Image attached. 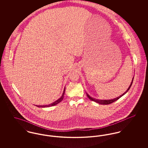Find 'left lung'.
Wrapping results in <instances>:
<instances>
[{
  "instance_id": "obj_1",
  "label": "left lung",
  "mask_w": 148,
  "mask_h": 148,
  "mask_svg": "<svg viewBox=\"0 0 148 148\" xmlns=\"http://www.w3.org/2000/svg\"><path fill=\"white\" fill-rule=\"evenodd\" d=\"M133 79H134V77H133V79H132V82H131V84L130 85V86H129V88H128V89H127V91L125 92H124L123 94H121L120 96L118 97H117V98H116L113 99H109V100H101V99H98L92 98V97H90V95H89L86 92V94L87 97L89 98V99L90 100H91L92 101H95V102H96V103H98V104H102V105H108V104H110L112 103L113 102H114V101H116L117 100H118L121 97H123L124 94H125L127 93V92H128V90L130 89V87H131L132 85L133 84Z\"/></svg>"
}]
</instances>
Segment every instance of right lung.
I'll return each mask as SVG.
<instances>
[{"label": "right lung", "mask_w": 148, "mask_h": 148, "mask_svg": "<svg viewBox=\"0 0 148 148\" xmlns=\"http://www.w3.org/2000/svg\"><path fill=\"white\" fill-rule=\"evenodd\" d=\"M65 87L64 88V89L63 92V94L62 95V97L58 99L57 100H56V101L53 102V103L49 104V105H45V106H38V107H40V108H45V107H49V106H56V104H58V103H59L60 101H62L63 100V99L64 98V94H65Z\"/></svg>", "instance_id": "obj_1"}]
</instances>
